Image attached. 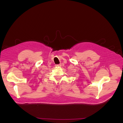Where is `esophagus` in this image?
I'll use <instances>...</instances> for the list:
<instances>
[{
  "label": "esophagus",
  "mask_w": 123,
  "mask_h": 123,
  "mask_svg": "<svg viewBox=\"0 0 123 123\" xmlns=\"http://www.w3.org/2000/svg\"><path fill=\"white\" fill-rule=\"evenodd\" d=\"M56 67H61L62 66V65L61 64H58V65H55Z\"/></svg>",
  "instance_id": "obj_1"
}]
</instances>
